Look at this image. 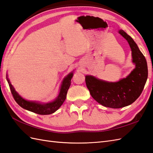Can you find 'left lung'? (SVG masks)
<instances>
[{
  "mask_svg": "<svg viewBox=\"0 0 153 153\" xmlns=\"http://www.w3.org/2000/svg\"><path fill=\"white\" fill-rule=\"evenodd\" d=\"M119 32L127 40L136 68L117 82H108L92 76H85V79L92 97L102 106L111 108H120L134 102L142 93L148 76L146 59L136 43L123 30Z\"/></svg>",
  "mask_w": 153,
  "mask_h": 153,
  "instance_id": "1",
  "label": "left lung"
}]
</instances>
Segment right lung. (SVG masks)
I'll return each mask as SVG.
<instances>
[{"label": "right lung", "mask_w": 153, "mask_h": 153, "mask_svg": "<svg viewBox=\"0 0 153 153\" xmlns=\"http://www.w3.org/2000/svg\"><path fill=\"white\" fill-rule=\"evenodd\" d=\"M73 76V73H71L65 78L62 82L60 91H59V95L56 99L54 100L53 102L47 104H40L38 102L28 101V100H25L15 90L12 85L10 82V80L8 79V77H7V75L6 79L7 80H8L10 91L12 92L13 99L19 105L24 109L32 111V112H34L36 114L39 115H48L53 114L54 111H56L65 101L67 93H68V89L69 88L71 85V80Z\"/></svg>", "instance_id": "1"}]
</instances>
